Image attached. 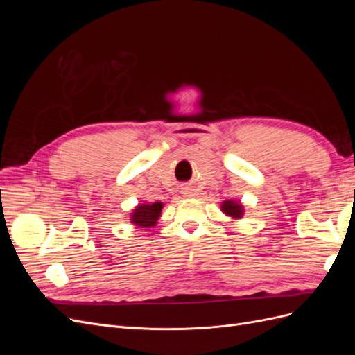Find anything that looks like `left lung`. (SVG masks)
Returning a JSON list of instances; mask_svg holds the SVG:
<instances>
[{
    "instance_id": "obj_1",
    "label": "left lung",
    "mask_w": 355,
    "mask_h": 355,
    "mask_svg": "<svg viewBox=\"0 0 355 355\" xmlns=\"http://www.w3.org/2000/svg\"><path fill=\"white\" fill-rule=\"evenodd\" d=\"M222 211L227 214L230 218L234 219H240L243 214H244V209H243V204L240 201H235V200H227L222 202L220 206Z\"/></svg>"
}]
</instances>
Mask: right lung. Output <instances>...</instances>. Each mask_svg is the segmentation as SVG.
Returning <instances> with one entry per match:
<instances>
[{
  "label": "right lung",
  "instance_id": "right-lung-1",
  "mask_svg": "<svg viewBox=\"0 0 355 355\" xmlns=\"http://www.w3.org/2000/svg\"><path fill=\"white\" fill-rule=\"evenodd\" d=\"M161 209H163V202H144L135 207L133 213L130 214V220L139 228H153L155 227L157 220L161 216Z\"/></svg>",
  "mask_w": 355,
  "mask_h": 355
}]
</instances>
